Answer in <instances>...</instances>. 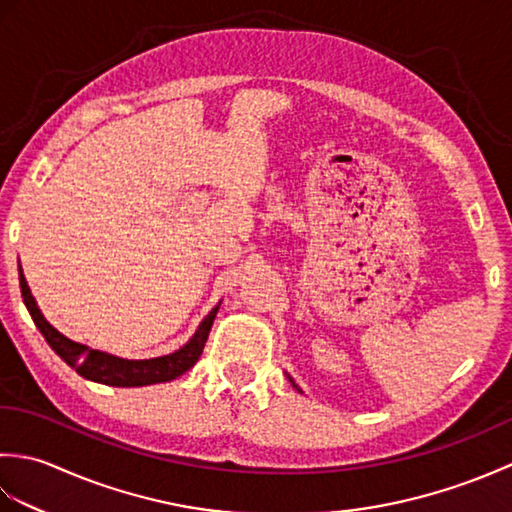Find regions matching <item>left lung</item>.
I'll use <instances>...</instances> for the list:
<instances>
[{
    "label": "left lung",
    "mask_w": 512,
    "mask_h": 512,
    "mask_svg": "<svg viewBox=\"0 0 512 512\" xmlns=\"http://www.w3.org/2000/svg\"><path fill=\"white\" fill-rule=\"evenodd\" d=\"M290 383H292V380H290ZM292 387H295V389H297V385H295V383H292Z\"/></svg>",
    "instance_id": "8db88e82"
}]
</instances>
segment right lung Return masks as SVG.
<instances>
[{"mask_svg": "<svg viewBox=\"0 0 512 512\" xmlns=\"http://www.w3.org/2000/svg\"><path fill=\"white\" fill-rule=\"evenodd\" d=\"M19 288L32 321H35L39 332L43 334V339H46V343L52 347V350L57 352L70 367H74V372L79 376L94 380V383H103L112 387H143V385H154V383H167V380L182 376L187 369H191L195 363H198V358L204 350V343L209 339L217 308H220L215 306L209 314H206V319L200 323V328L193 334V339L184 347H180L178 352L160 356V358H149V361H127V358H118L99 350H90L88 345L74 343L68 339V336H63L61 332L54 330L52 325L43 319L35 299H32L21 268H19Z\"/></svg>", "mask_w": 512, "mask_h": 512, "instance_id": "right-lung-1", "label": "right lung"}]
</instances>
